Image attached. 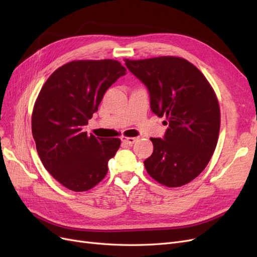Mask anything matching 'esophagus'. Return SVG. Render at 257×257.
Returning a JSON list of instances; mask_svg holds the SVG:
<instances>
[{"mask_svg":"<svg viewBox=\"0 0 257 257\" xmlns=\"http://www.w3.org/2000/svg\"><path fill=\"white\" fill-rule=\"evenodd\" d=\"M136 139L137 138H135V137H122L121 138V141L124 143V144H126V145H133L135 142H136Z\"/></svg>","mask_w":257,"mask_h":257,"instance_id":"34e87169","label":"esophagus"}]
</instances>
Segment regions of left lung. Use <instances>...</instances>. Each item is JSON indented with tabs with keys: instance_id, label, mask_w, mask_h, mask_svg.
I'll use <instances>...</instances> for the list:
<instances>
[{
	"instance_id": "obj_1",
	"label": "left lung",
	"mask_w": 257,
	"mask_h": 257,
	"mask_svg": "<svg viewBox=\"0 0 257 257\" xmlns=\"http://www.w3.org/2000/svg\"><path fill=\"white\" fill-rule=\"evenodd\" d=\"M124 62L147 85L152 111L164 115L169 126L163 139L150 138L153 152L144 162L147 173L168 188L191 182L208 165L219 139L221 112L213 88L183 58Z\"/></svg>"
}]
</instances>
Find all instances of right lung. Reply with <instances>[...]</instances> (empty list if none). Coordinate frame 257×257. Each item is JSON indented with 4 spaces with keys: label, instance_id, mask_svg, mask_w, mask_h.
I'll use <instances>...</instances> for the list:
<instances>
[{
    "label": "right lung",
    "instance_id": "add662e5",
    "mask_svg": "<svg viewBox=\"0 0 257 257\" xmlns=\"http://www.w3.org/2000/svg\"><path fill=\"white\" fill-rule=\"evenodd\" d=\"M125 72L115 60H76L56 69L38 93L32 112L36 150L44 167L68 190L94 188L120 148L119 138L88 135L82 126Z\"/></svg>",
    "mask_w": 257,
    "mask_h": 257
}]
</instances>
